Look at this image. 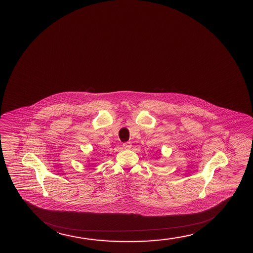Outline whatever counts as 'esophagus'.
Instances as JSON below:
<instances>
[{"label": "esophagus", "mask_w": 253, "mask_h": 253, "mask_svg": "<svg viewBox=\"0 0 253 253\" xmlns=\"http://www.w3.org/2000/svg\"><path fill=\"white\" fill-rule=\"evenodd\" d=\"M123 148L126 149H131V148H132V143L129 142V141L128 142H126V143L123 144Z\"/></svg>", "instance_id": "esophagus-1"}]
</instances>
